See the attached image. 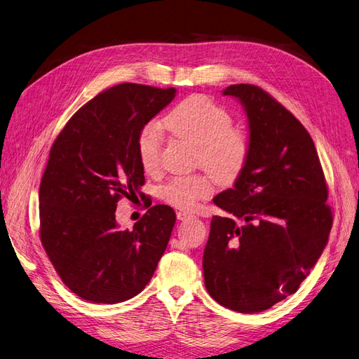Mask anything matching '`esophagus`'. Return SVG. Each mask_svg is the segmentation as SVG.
<instances>
[{
    "mask_svg": "<svg viewBox=\"0 0 359 359\" xmlns=\"http://www.w3.org/2000/svg\"><path fill=\"white\" fill-rule=\"evenodd\" d=\"M189 217L188 213H184V211H179L177 213V220H187Z\"/></svg>",
    "mask_w": 359,
    "mask_h": 359,
    "instance_id": "esophagus-1",
    "label": "esophagus"
}]
</instances>
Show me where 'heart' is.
I'll use <instances>...</instances> for the list:
<instances>
[{"mask_svg": "<svg viewBox=\"0 0 359 359\" xmlns=\"http://www.w3.org/2000/svg\"><path fill=\"white\" fill-rule=\"evenodd\" d=\"M163 124L172 136L198 146V163L220 182H232L244 171L250 158L248 136L232 127L231 114L220 104L205 96H191L175 106ZM136 149L142 168L155 171L161 163L163 127L146 124L137 136ZM211 192L213 180L198 175L171 179L161 189V196L170 205L189 211Z\"/></svg>", "mask_w": 359, "mask_h": 359, "instance_id": "b5f03b06", "label": "heart"}]
</instances>
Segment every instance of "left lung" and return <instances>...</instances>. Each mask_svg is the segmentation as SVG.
<instances>
[{"label": "left lung", "instance_id": "obj_1", "mask_svg": "<svg viewBox=\"0 0 359 359\" xmlns=\"http://www.w3.org/2000/svg\"><path fill=\"white\" fill-rule=\"evenodd\" d=\"M223 96L248 118L250 158L233 188L215 196L203 269L208 294L222 306L255 313L300 287L328 243L333 213L309 133L266 91L233 84Z\"/></svg>", "mask_w": 359, "mask_h": 359}]
</instances>
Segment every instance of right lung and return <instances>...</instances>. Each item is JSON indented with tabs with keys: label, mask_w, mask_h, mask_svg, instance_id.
Wrapping results in <instances>:
<instances>
[{
	"label": "right lung",
	"mask_w": 359,
	"mask_h": 359,
	"mask_svg": "<svg viewBox=\"0 0 359 359\" xmlns=\"http://www.w3.org/2000/svg\"><path fill=\"white\" fill-rule=\"evenodd\" d=\"M176 88L124 83L87 102L59 133L39 184V238L57 275L91 303L139 294L163 257L175 210L149 207L131 231L115 220L121 198L144 184L136 142Z\"/></svg>",
	"instance_id": "right-lung-1"
}]
</instances>
